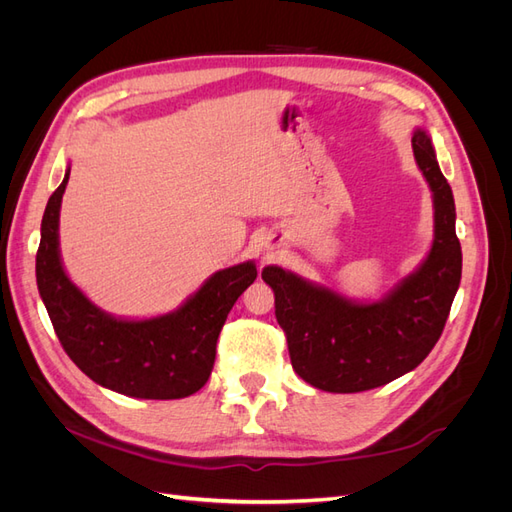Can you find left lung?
<instances>
[{"label": "left lung", "mask_w": 512, "mask_h": 512, "mask_svg": "<svg viewBox=\"0 0 512 512\" xmlns=\"http://www.w3.org/2000/svg\"><path fill=\"white\" fill-rule=\"evenodd\" d=\"M414 160L433 198V241L425 260L380 301H354L282 267H265L275 318L292 369L320 391L361 393L408 374L436 346L461 282L453 190L431 138L412 132Z\"/></svg>", "instance_id": "8db88e82"}]
</instances>
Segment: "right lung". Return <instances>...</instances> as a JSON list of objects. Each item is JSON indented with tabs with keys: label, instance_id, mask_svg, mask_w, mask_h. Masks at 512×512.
Here are the masks:
<instances>
[{
	"label": "right lung",
	"instance_id": "add662e5",
	"mask_svg": "<svg viewBox=\"0 0 512 512\" xmlns=\"http://www.w3.org/2000/svg\"><path fill=\"white\" fill-rule=\"evenodd\" d=\"M70 168L42 215L36 282L66 354L85 376L138 399H181L205 386L226 316L254 284V260L213 273L175 312L132 320L106 314L76 286L59 254V209Z\"/></svg>",
	"mask_w": 512,
	"mask_h": 512
}]
</instances>
